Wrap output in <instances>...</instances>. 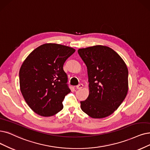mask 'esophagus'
Segmentation results:
<instances>
[{
  "instance_id": "34e87169",
  "label": "esophagus",
  "mask_w": 150,
  "mask_h": 150,
  "mask_svg": "<svg viewBox=\"0 0 150 150\" xmlns=\"http://www.w3.org/2000/svg\"><path fill=\"white\" fill-rule=\"evenodd\" d=\"M82 87H83V84H82V83H79V85H77L76 86V88L77 89H81V88H82Z\"/></svg>"
}]
</instances>
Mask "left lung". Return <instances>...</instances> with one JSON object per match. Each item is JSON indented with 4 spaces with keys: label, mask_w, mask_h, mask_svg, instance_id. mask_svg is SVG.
<instances>
[{
    "label": "left lung",
    "mask_w": 150,
    "mask_h": 150,
    "mask_svg": "<svg viewBox=\"0 0 150 150\" xmlns=\"http://www.w3.org/2000/svg\"><path fill=\"white\" fill-rule=\"evenodd\" d=\"M87 68L89 95L81 101L82 110L92 118L111 115L128 92V69L121 57L111 48L95 45L78 50Z\"/></svg>",
    "instance_id": "1"
}]
</instances>
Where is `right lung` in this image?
Masks as SVG:
<instances>
[{"label":"right lung","instance_id":"obj_1","mask_svg":"<svg viewBox=\"0 0 150 150\" xmlns=\"http://www.w3.org/2000/svg\"><path fill=\"white\" fill-rule=\"evenodd\" d=\"M74 52L68 46L45 44L34 50L22 64L21 92L38 115L51 116L63 109V101L71 92L63 64Z\"/></svg>","mask_w":150,"mask_h":150}]
</instances>
